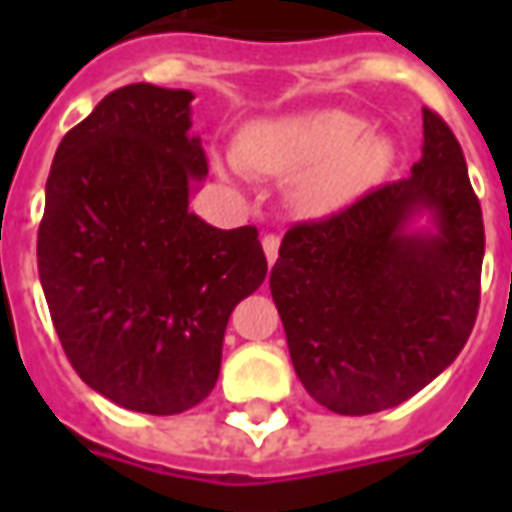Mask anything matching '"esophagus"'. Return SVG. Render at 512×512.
I'll return each instance as SVG.
<instances>
[{"mask_svg": "<svg viewBox=\"0 0 512 512\" xmlns=\"http://www.w3.org/2000/svg\"><path fill=\"white\" fill-rule=\"evenodd\" d=\"M263 252L268 263H274L279 257V235H263Z\"/></svg>", "mask_w": 512, "mask_h": 512, "instance_id": "1", "label": "esophagus"}]
</instances>
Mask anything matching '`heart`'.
<instances>
[{
  "instance_id": "obj_1",
  "label": "heart",
  "mask_w": 512,
  "mask_h": 512,
  "mask_svg": "<svg viewBox=\"0 0 512 512\" xmlns=\"http://www.w3.org/2000/svg\"><path fill=\"white\" fill-rule=\"evenodd\" d=\"M362 117L343 109L255 120L241 131L238 156H213L216 172L244 180L246 167L266 175H293L290 208L301 216H332L378 186L395 164V142L365 134Z\"/></svg>"
}]
</instances>
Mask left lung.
<instances>
[{
  "mask_svg": "<svg viewBox=\"0 0 512 512\" xmlns=\"http://www.w3.org/2000/svg\"><path fill=\"white\" fill-rule=\"evenodd\" d=\"M483 252L461 145L422 109V158L408 178L282 238L268 285L304 389L345 417L417 395L472 334Z\"/></svg>",
  "mask_w": 512,
  "mask_h": 512,
  "instance_id": "obj_1",
  "label": "left lung"
}]
</instances>
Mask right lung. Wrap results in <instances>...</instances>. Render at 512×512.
<instances>
[{
	"label": "right lung",
	"instance_id": "1",
	"mask_svg": "<svg viewBox=\"0 0 512 512\" xmlns=\"http://www.w3.org/2000/svg\"><path fill=\"white\" fill-rule=\"evenodd\" d=\"M189 90L128 84L62 136L38 233L40 285L73 370L142 414L211 395L235 304L266 279L255 227L189 211L208 178Z\"/></svg>",
	"mask_w": 512,
	"mask_h": 512
}]
</instances>
